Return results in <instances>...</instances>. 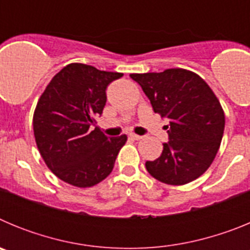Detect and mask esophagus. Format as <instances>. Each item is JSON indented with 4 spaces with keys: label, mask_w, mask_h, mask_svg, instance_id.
<instances>
[{
    "label": "esophagus",
    "mask_w": 250,
    "mask_h": 250,
    "mask_svg": "<svg viewBox=\"0 0 250 250\" xmlns=\"http://www.w3.org/2000/svg\"><path fill=\"white\" fill-rule=\"evenodd\" d=\"M129 136H130V138H131V139H134V140H140V139L143 138V136L138 135V134H134V132H130Z\"/></svg>",
    "instance_id": "esophagus-1"
}]
</instances>
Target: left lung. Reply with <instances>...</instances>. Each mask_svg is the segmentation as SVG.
Returning <instances> with one entry per match:
<instances>
[{
  "mask_svg": "<svg viewBox=\"0 0 250 250\" xmlns=\"http://www.w3.org/2000/svg\"><path fill=\"white\" fill-rule=\"evenodd\" d=\"M152 109L169 120V141L161 155L145 167L152 178L169 185L193 182L210 167L219 150L225 116L207 83L185 68L131 74Z\"/></svg>",
  "mask_w": 250,
  "mask_h": 250,
  "instance_id": "8db88e82",
  "label": "left lung"
}]
</instances>
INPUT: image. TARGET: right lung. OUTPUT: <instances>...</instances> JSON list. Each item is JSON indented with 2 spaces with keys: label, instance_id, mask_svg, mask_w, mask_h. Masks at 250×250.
<instances>
[{
  "label": "right lung",
  "instance_id": "right-lung-1",
  "mask_svg": "<svg viewBox=\"0 0 250 250\" xmlns=\"http://www.w3.org/2000/svg\"><path fill=\"white\" fill-rule=\"evenodd\" d=\"M121 72L68 63L46 86L34 112L37 149L48 169L62 182L90 188L103 182L127 136H105L95 118L103 114L106 87Z\"/></svg>",
  "mask_w": 250,
  "mask_h": 250
}]
</instances>
